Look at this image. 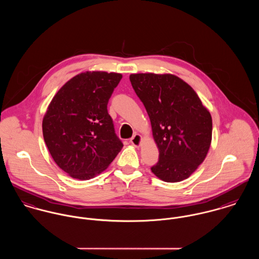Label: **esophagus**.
Masks as SVG:
<instances>
[{
	"mask_svg": "<svg viewBox=\"0 0 259 259\" xmlns=\"http://www.w3.org/2000/svg\"><path fill=\"white\" fill-rule=\"evenodd\" d=\"M131 144L135 147H140L141 143H142V137L139 134H136L132 139H131Z\"/></svg>",
	"mask_w": 259,
	"mask_h": 259,
	"instance_id": "obj_1",
	"label": "esophagus"
}]
</instances>
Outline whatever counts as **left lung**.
<instances>
[{
  "label": "left lung",
  "instance_id": "obj_1",
  "mask_svg": "<svg viewBox=\"0 0 259 259\" xmlns=\"http://www.w3.org/2000/svg\"><path fill=\"white\" fill-rule=\"evenodd\" d=\"M132 85L148 111L159 156L151 171L165 183L190 177L211 143L212 119L193 89L174 74H133Z\"/></svg>",
  "mask_w": 259,
  "mask_h": 259
}]
</instances>
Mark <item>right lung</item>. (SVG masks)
<instances>
[{
	"label": "right lung",
	"mask_w": 259,
	"mask_h": 259,
	"mask_svg": "<svg viewBox=\"0 0 259 259\" xmlns=\"http://www.w3.org/2000/svg\"><path fill=\"white\" fill-rule=\"evenodd\" d=\"M122 75L85 72L67 81L42 119V136L55 162L72 178L87 181L104 171L123 147L108 112Z\"/></svg>",
	"instance_id": "1"
}]
</instances>
